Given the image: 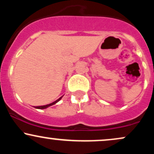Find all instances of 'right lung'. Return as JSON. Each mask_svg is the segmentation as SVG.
I'll return each mask as SVG.
<instances>
[{
    "label": "right lung",
    "mask_w": 154,
    "mask_h": 154,
    "mask_svg": "<svg viewBox=\"0 0 154 154\" xmlns=\"http://www.w3.org/2000/svg\"><path fill=\"white\" fill-rule=\"evenodd\" d=\"M62 97H63V96L60 97V98H59V99L56 100V101L53 102V103H51L47 104V105H45V106H35V108H36V109H46V108L49 107V106H52V105H54V104H56V103H57V102H59V100H61V98H62Z\"/></svg>",
    "instance_id": "obj_1"
}]
</instances>
